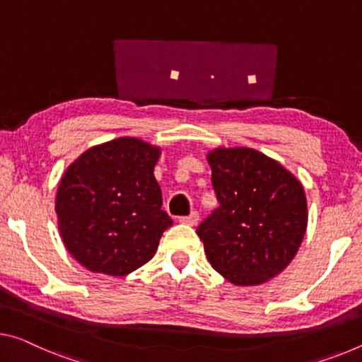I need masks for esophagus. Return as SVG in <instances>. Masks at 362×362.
I'll use <instances>...</instances> for the list:
<instances>
[{
  "label": "esophagus",
  "instance_id": "34e87169",
  "mask_svg": "<svg viewBox=\"0 0 362 362\" xmlns=\"http://www.w3.org/2000/svg\"><path fill=\"white\" fill-rule=\"evenodd\" d=\"M180 221H181V223H185V225H191V226L197 225V221H199V214H197V212H191V214L186 215V216H181Z\"/></svg>",
  "mask_w": 362,
  "mask_h": 362
}]
</instances>
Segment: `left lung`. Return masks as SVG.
<instances>
[{
    "label": "left lung",
    "instance_id": "obj_1",
    "mask_svg": "<svg viewBox=\"0 0 362 362\" xmlns=\"http://www.w3.org/2000/svg\"><path fill=\"white\" fill-rule=\"evenodd\" d=\"M209 163L220 204L197 226L209 262L235 285H260L301 246L308 226L301 182L252 148H216Z\"/></svg>",
    "mask_w": 362,
    "mask_h": 362
}]
</instances>
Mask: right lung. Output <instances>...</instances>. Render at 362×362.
<instances>
[{"label": "right lung", "instance_id": "1", "mask_svg": "<svg viewBox=\"0 0 362 362\" xmlns=\"http://www.w3.org/2000/svg\"><path fill=\"white\" fill-rule=\"evenodd\" d=\"M160 150L134 137L97 146L59 182L57 215L69 254L92 272L123 276L153 257L173 220L153 176Z\"/></svg>", "mask_w": 362, "mask_h": 362}]
</instances>
